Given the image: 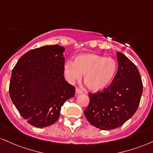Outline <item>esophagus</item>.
<instances>
[{"label": "esophagus", "mask_w": 153, "mask_h": 153, "mask_svg": "<svg viewBox=\"0 0 153 153\" xmlns=\"http://www.w3.org/2000/svg\"><path fill=\"white\" fill-rule=\"evenodd\" d=\"M76 93L78 94V95H79V94H82V91L80 90V89L79 88V87H76Z\"/></svg>", "instance_id": "esophagus-1"}]
</instances>
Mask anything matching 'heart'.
<instances>
[{
  "label": "heart",
  "mask_w": 153,
  "mask_h": 153,
  "mask_svg": "<svg viewBox=\"0 0 153 153\" xmlns=\"http://www.w3.org/2000/svg\"><path fill=\"white\" fill-rule=\"evenodd\" d=\"M117 71V62L111 57L97 54L85 53L78 56L74 63L67 62L63 71L68 81L73 83L81 79L92 92H98L108 87Z\"/></svg>",
  "instance_id": "heart-1"
}]
</instances>
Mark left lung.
I'll return each instance as SVG.
<instances>
[{
	"label": "left lung",
	"mask_w": 153,
	"mask_h": 153,
	"mask_svg": "<svg viewBox=\"0 0 153 153\" xmlns=\"http://www.w3.org/2000/svg\"><path fill=\"white\" fill-rule=\"evenodd\" d=\"M118 71L112 83L96 93H89L90 104L84 111L91 124L102 130L118 128L137 111L142 82L137 66L125 55L116 53Z\"/></svg>",
	"instance_id": "1"
}]
</instances>
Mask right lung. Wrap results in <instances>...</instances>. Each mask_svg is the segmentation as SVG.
<instances>
[{"mask_svg": "<svg viewBox=\"0 0 153 153\" xmlns=\"http://www.w3.org/2000/svg\"><path fill=\"white\" fill-rule=\"evenodd\" d=\"M64 51L58 45L31 50L12 71L10 97L22 117L35 127L53 124L61 106L74 96L75 87L63 76Z\"/></svg>", "mask_w": 153, "mask_h": 153, "instance_id": "obj_1", "label": "right lung"}]
</instances>
